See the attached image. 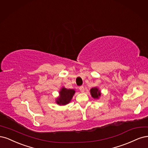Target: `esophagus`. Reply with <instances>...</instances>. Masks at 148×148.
Here are the masks:
<instances>
[{"instance_id":"34e87169","label":"esophagus","mask_w":148,"mask_h":148,"mask_svg":"<svg viewBox=\"0 0 148 148\" xmlns=\"http://www.w3.org/2000/svg\"><path fill=\"white\" fill-rule=\"evenodd\" d=\"M79 90H80V91L81 92H84V90H85L84 86H80V87H79Z\"/></svg>"}]
</instances>
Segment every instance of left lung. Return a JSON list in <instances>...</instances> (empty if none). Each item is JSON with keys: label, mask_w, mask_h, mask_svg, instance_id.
I'll use <instances>...</instances> for the list:
<instances>
[{"label": "left lung", "mask_w": 148, "mask_h": 148, "mask_svg": "<svg viewBox=\"0 0 148 148\" xmlns=\"http://www.w3.org/2000/svg\"><path fill=\"white\" fill-rule=\"evenodd\" d=\"M90 93H91L92 97L94 98H98L100 97V95H101L99 90L96 87L92 88L90 90Z\"/></svg>", "instance_id": "left-lung-1"}]
</instances>
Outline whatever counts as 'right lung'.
<instances>
[{"instance_id": "right-lung-1", "label": "right lung", "mask_w": 148, "mask_h": 148, "mask_svg": "<svg viewBox=\"0 0 148 148\" xmlns=\"http://www.w3.org/2000/svg\"><path fill=\"white\" fill-rule=\"evenodd\" d=\"M75 93V91L73 89H67L63 88L60 92V97L57 99L56 103L60 105H64L70 102Z\"/></svg>"}]
</instances>
